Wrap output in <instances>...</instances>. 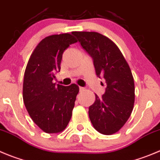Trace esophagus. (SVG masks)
Returning <instances> with one entry per match:
<instances>
[{
    "instance_id": "1",
    "label": "esophagus",
    "mask_w": 160,
    "mask_h": 160,
    "mask_svg": "<svg viewBox=\"0 0 160 160\" xmlns=\"http://www.w3.org/2000/svg\"><path fill=\"white\" fill-rule=\"evenodd\" d=\"M79 91H80V92H82V91H85V89L83 87H81V86H80V87H79Z\"/></svg>"
}]
</instances>
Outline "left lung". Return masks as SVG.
<instances>
[{"instance_id":"obj_1","label":"left lung","mask_w":160,"mask_h":160,"mask_svg":"<svg viewBox=\"0 0 160 160\" xmlns=\"http://www.w3.org/2000/svg\"><path fill=\"white\" fill-rule=\"evenodd\" d=\"M83 48L92 56L96 74L104 78L105 92L89 108L94 128L104 135L117 133L127 122L133 108L135 88L128 63L118 47L97 32L74 31Z\"/></svg>"}]
</instances>
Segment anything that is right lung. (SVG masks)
Instances as JSON below:
<instances>
[{"label":"right lung","instance_id":"obj_1","mask_svg":"<svg viewBox=\"0 0 160 160\" xmlns=\"http://www.w3.org/2000/svg\"><path fill=\"white\" fill-rule=\"evenodd\" d=\"M72 33L53 34L36 46L24 73L22 98L29 115L47 133H60L71 120L79 87L52 82L60 71L62 56L70 45L77 42Z\"/></svg>","mask_w":160,"mask_h":160}]
</instances>
